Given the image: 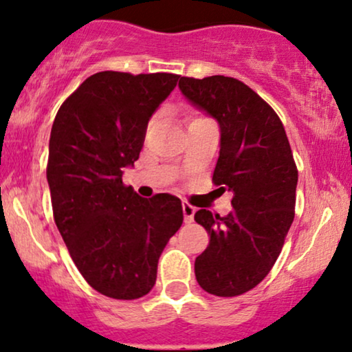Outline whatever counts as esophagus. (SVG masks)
<instances>
[{
  "mask_svg": "<svg viewBox=\"0 0 352 352\" xmlns=\"http://www.w3.org/2000/svg\"><path fill=\"white\" fill-rule=\"evenodd\" d=\"M182 210H184V218H185V223H192L193 221V217H195V210L192 205H188V203H184L182 205Z\"/></svg>",
  "mask_w": 352,
  "mask_h": 352,
  "instance_id": "1",
  "label": "esophagus"
}]
</instances>
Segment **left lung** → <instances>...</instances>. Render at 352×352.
<instances>
[{
  "instance_id": "8db88e82",
  "label": "left lung",
  "mask_w": 352,
  "mask_h": 352,
  "mask_svg": "<svg viewBox=\"0 0 352 352\" xmlns=\"http://www.w3.org/2000/svg\"><path fill=\"white\" fill-rule=\"evenodd\" d=\"M182 95L219 124L213 182L232 192L226 217L208 210L195 221L210 234L195 261L205 292L236 297L270 272L295 217L298 172L282 121L248 85L231 77H182Z\"/></svg>"
}]
</instances>
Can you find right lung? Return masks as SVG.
I'll return each instance as SVG.
<instances>
[{"mask_svg":"<svg viewBox=\"0 0 352 352\" xmlns=\"http://www.w3.org/2000/svg\"><path fill=\"white\" fill-rule=\"evenodd\" d=\"M179 78L98 72L63 101L54 120L47 182L55 224L85 280L109 298L149 294L160 254L184 223L177 197L142 198L122 185L152 114Z\"/></svg>","mask_w":352,"mask_h":352,"instance_id":"1","label":"right lung"}]
</instances>
